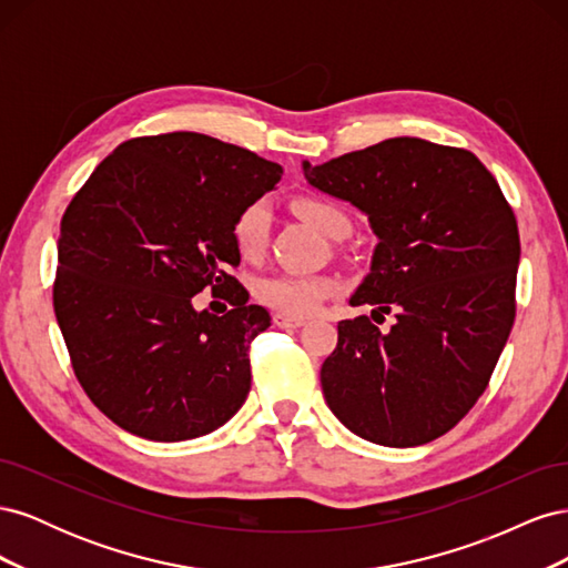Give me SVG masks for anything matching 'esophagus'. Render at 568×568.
Returning a JSON list of instances; mask_svg holds the SVG:
<instances>
[{
    "label": "esophagus",
    "mask_w": 568,
    "mask_h": 568,
    "mask_svg": "<svg viewBox=\"0 0 568 568\" xmlns=\"http://www.w3.org/2000/svg\"><path fill=\"white\" fill-rule=\"evenodd\" d=\"M272 320L277 326H284V329H296V326L305 324V320H301V317H288V315H282V313H277Z\"/></svg>",
    "instance_id": "obj_1"
}]
</instances>
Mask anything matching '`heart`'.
<instances>
[{"mask_svg": "<svg viewBox=\"0 0 568 568\" xmlns=\"http://www.w3.org/2000/svg\"><path fill=\"white\" fill-rule=\"evenodd\" d=\"M294 209L307 225L329 239H334L341 230H351L348 217L343 215V211L324 199L303 196L294 203ZM270 205L263 199L246 203L234 215L232 242L244 257H257L263 253L270 232ZM336 291L338 282L324 277V274H272V277L257 282V298L270 305L272 311L288 317L313 315Z\"/></svg>", "mask_w": 568, "mask_h": 568, "instance_id": "b5f03b06", "label": "heart"}]
</instances>
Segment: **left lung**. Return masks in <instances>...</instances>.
<instances>
[{"instance_id":"left-lung-1","label":"left lung","mask_w":568,"mask_h":568,"mask_svg":"<svg viewBox=\"0 0 568 568\" xmlns=\"http://www.w3.org/2000/svg\"><path fill=\"white\" fill-rule=\"evenodd\" d=\"M320 192L353 203L379 239L351 305L393 313L338 322L320 379L359 438L415 448L467 415L509 338L519 227L500 184L471 151L419 136L303 163Z\"/></svg>"}]
</instances>
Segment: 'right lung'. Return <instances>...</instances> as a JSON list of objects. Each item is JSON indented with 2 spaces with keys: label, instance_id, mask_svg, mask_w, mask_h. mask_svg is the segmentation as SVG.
<instances>
[{
  "label": "right lung",
  "instance_id": "obj_1",
  "mask_svg": "<svg viewBox=\"0 0 568 568\" xmlns=\"http://www.w3.org/2000/svg\"><path fill=\"white\" fill-rule=\"evenodd\" d=\"M280 178L248 149L168 132L120 144L68 203L54 313L80 386L120 428L178 443L244 405L270 315L230 274L232 222ZM205 285L231 303L225 316L193 307Z\"/></svg>",
  "mask_w": 568,
  "mask_h": 568
}]
</instances>
